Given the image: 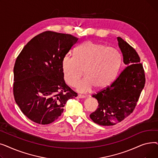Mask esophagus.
Returning a JSON list of instances; mask_svg holds the SVG:
<instances>
[{
    "label": "esophagus",
    "mask_w": 158,
    "mask_h": 158,
    "mask_svg": "<svg viewBox=\"0 0 158 158\" xmlns=\"http://www.w3.org/2000/svg\"><path fill=\"white\" fill-rule=\"evenodd\" d=\"M77 97V98H85V96L81 95H78Z\"/></svg>",
    "instance_id": "obj_1"
}]
</instances>
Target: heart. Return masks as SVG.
Instances as JSON below:
<instances>
[{"instance_id": "obj_1", "label": "heart", "mask_w": 158, "mask_h": 158, "mask_svg": "<svg viewBox=\"0 0 158 158\" xmlns=\"http://www.w3.org/2000/svg\"><path fill=\"white\" fill-rule=\"evenodd\" d=\"M119 52L112 47L86 41L74 51V56L66 54L61 62L63 76L66 83L75 86L83 73L85 77L78 82L77 89L87 92L108 86L114 79L120 68Z\"/></svg>"}]
</instances>
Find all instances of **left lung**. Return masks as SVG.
Segmentation results:
<instances>
[{"mask_svg": "<svg viewBox=\"0 0 158 158\" xmlns=\"http://www.w3.org/2000/svg\"><path fill=\"white\" fill-rule=\"evenodd\" d=\"M117 40L126 67L110 86L92 95L98 106L89 117L103 126L115 125L130 115L145 84L143 64L135 49L122 38Z\"/></svg>", "mask_w": 158, "mask_h": 158, "instance_id": "obj_1", "label": "left lung"}]
</instances>
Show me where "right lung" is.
<instances>
[{
	"mask_svg": "<svg viewBox=\"0 0 158 158\" xmlns=\"http://www.w3.org/2000/svg\"><path fill=\"white\" fill-rule=\"evenodd\" d=\"M78 42L71 35L45 31L31 39L14 66L13 95L26 117L47 125L60 117L70 98L77 96L63 76V57Z\"/></svg>",
	"mask_w": 158,
	"mask_h": 158,
	"instance_id": "obj_1",
	"label": "right lung"
}]
</instances>
